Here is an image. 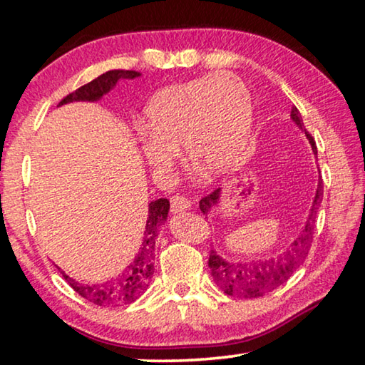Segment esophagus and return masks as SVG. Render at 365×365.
<instances>
[{"label":"esophagus","mask_w":365,"mask_h":365,"mask_svg":"<svg viewBox=\"0 0 365 365\" xmlns=\"http://www.w3.org/2000/svg\"><path fill=\"white\" fill-rule=\"evenodd\" d=\"M191 207V201L187 200V197L183 196H172L170 197V209L172 212H182V211H187V209Z\"/></svg>","instance_id":"esophagus-1"}]
</instances>
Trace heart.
Wrapping results in <instances>:
<instances>
[{
    "label": "heart",
    "instance_id": "obj_1",
    "mask_svg": "<svg viewBox=\"0 0 365 365\" xmlns=\"http://www.w3.org/2000/svg\"><path fill=\"white\" fill-rule=\"evenodd\" d=\"M252 98L230 72L209 73L159 90L143 110L141 154L154 174L183 158L207 174H222L242 158L252 132Z\"/></svg>",
    "mask_w": 365,
    "mask_h": 365
}]
</instances>
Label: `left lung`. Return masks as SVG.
Wrapping results in <instances>:
<instances>
[{
	"label": "left lung",
	"mask_w": 365,
	"mask_h": 365,
	"mask_svg": "<svg viewBox=\"0 0 365 365\" xmlns=\"http://www.w3.org/2000/svg\"><path fill=\"white\" fill-rule=\"evenodd\" d=\"M292 119L301 128V132L306 133L309 143L312 146L314 154L316 153V141L311 137L304 128L302 123L299 110L294 106L292 108ZM324 195L322 187V178L319 180V187L316 191V197H314L311 214L306 222L302 232L298 235V238L294 240L293 245L289 246L283 255L277 257L269 259H252V261H235L228 262L225 259H222L217 252L211 250L209 255V269H211L212 279L217 283V287L228 296H237V298H259L270 292H274L275 288L283 285L293 272L299 267V264L304 261L309 248L312 243V235H314V220H316L317 209L320 206ZM220 200V188L214 190L211 195H207L200 201V209L202 214H207L214 206L219 205Z\"/></svg>",
	"instance_id": "8db88e82"
}]
</instances>
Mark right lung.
Returning a JSON list of instances; mask_svg holds the SVG:
<instances>
[{
	"instance_id": "right-lung-1",
	"label": "right lung",
	"mask_w": 365,
	"mask_h": 365,
	"mask_svg": "<svg viewBox=\"0 0 365 365\" xmlns=\"http://www.w3.org/2000/svg\"><path fill=\"white\" fill-rule=\"evenodd\" d=\"M137 77H140V72L137 71H108L106 73H101L100 77L91 80L90 83L80 86L76 91H72L71 95H67L59 103V106L72 101H98L104 95L109 93L120 78ZM169 206V200H165V197L150 202L145 238L143 243H141L140 252L135 257V261L119 277H115L114 280L96 283V285H82V283H77L61 270V274L73 288V292L78 293L82 298L88 299L90 302H93V304L103 307L125 306L137 301L146 292L148 283H150V279L154 274V246H156L158 228L168 219Z\"/></svg>"
}]
</instances>
